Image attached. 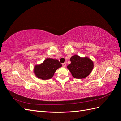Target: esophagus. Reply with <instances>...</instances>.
<instances>
[{
    "label": "esophagus",
    "instance_id": "34e87169",
    "mask_svg": "<svg viewBox=\"0 0 121 121\" xmlns=\"http://www.w3.org/2000/svg\"><path fill=\"white\" fill-rule=\"evenodd\" d=\"M62 65H63V67H65V66H66V63H63V64H62Z\"/></svg>",
    "mask_w": 121,
    "mask_h": 121
}]
</instances>
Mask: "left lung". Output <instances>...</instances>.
Instances as JSON below:
<instances>
[{
	"label": "left lung",
	"instance_id": "obj_1",
	"mask_svg": "<svg viewBox=\"0 0 121 121\" xmlns=\"http://www.w3.org/2000/svg\"><path fill=\"white\" fill-rule=\"evenodd\" d=\"M68 69L75 78L83 79L88 76L93 68V63L88 57L82 58L75 55L70 58Z\"/></svg>",
	"mask_w": 121,
	"mask_h": 121
}]
</instances>
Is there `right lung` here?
Returning <instances> with one entry per match:
<instances>
[{"label":"right lung","instance_id":"1","mask_svg":"<svg viewBox=\"0 0 121 121\" xmlns=\"http://www.w3.org/2000/svg\"><path fill=\"white\" fill-rule=\"evenodd\" d=\"M61 65L57 60L46 58L42 64L35 65L34 71L35 75L38 78L47 80L52 78L55 72Z\"/></svg>","mask_w":121,"mask_h":121}]
</instances>
